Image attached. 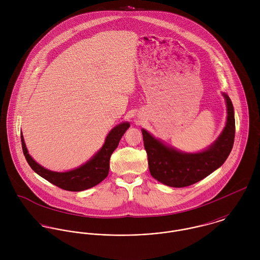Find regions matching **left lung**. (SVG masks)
<instances>
[{"label": "left lung", "mask_w": 260, "mask_h": 260, "mask_svg": "<svg viewBox=\"0 0 260 260\" xmlns=\"http://www.w3.org/2000/svg\"><path fill=\"white\" fill-rule=\"evenodd\" d=\"M227 105V122L221 135L207 150L187 154L169 148L142 130L151 175L171 187L192 185L219 168L230 154L235 136L234 109L230 98L223 94Z\"/></svg>", "instance_id": "obj_1"}]
</instances>
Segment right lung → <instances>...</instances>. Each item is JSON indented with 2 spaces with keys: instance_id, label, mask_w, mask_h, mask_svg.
<instances>
[{
  "instance_id": "obj_1",
  "label": "right lung",
  "mask_w": 260,
  "mask_h": 260,
  "mask_svg": "<svg viewBox=\"0 0 260 260\" xmlns=\"http://www.w3.org/2000/svg\"><path fill=\"white\" fill-rule=\"evenodd\" d=\"M129 126V123H122L113 128L108 134L103 147L91 160L79 168L68 172H53L39 165L29 155L23 135H21L23 153L30 167L47 181L64 190L83 191L99 184L108 176L112 153L117 148L120 139Z\"/></svg>"
}]
</instances>
